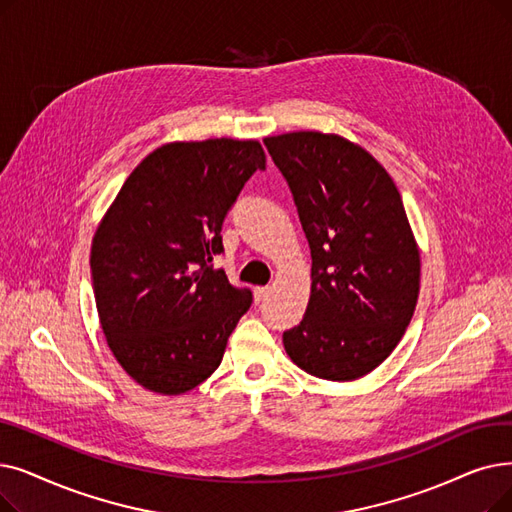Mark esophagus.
Here are the masks:
<instances>
[{
  "label": "esophagus",
  "mask_w": 512,
  "mask_h": 512,
  "mask_svg": "<svg viewBox=\"0 0 512 512\" xmlns=\"http://www.w3.org/2000/svg\"><path fill=\"white\" fill-rule=\"evenodd\" d=\"M253 295H255V301H257V303H261L265 297L270 295V286H257L255 291H253Z\"/></svg>",
  "instance_id": "1"
}]
</instances>
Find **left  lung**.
I'll return each mask as SVG.
<instances>
[{"mask_svg":"<svg viewBox=\"0 0 512 512\" xmlns=\"http://www.w3.org/2000/svg\"><path fill=\"white\" fill-rule=\"evenodd\" d=\"M263 144L291 186L311 249V293L282 335L301 370L355 381L402 341L420 291V251L387 169L337 133L293 131Z\"/></svg>","mask_w":512,"mask_h":512,"instance_id":"1","label":"left lung"}]
</instances>
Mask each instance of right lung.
Listing matches in <instances>:
<instances>
[{
    "instance_id": "add662e5",
    "label": "right lung",
    "mask_w": 512,
    "mask_h": 512,
    "mask_svg": "<svg viewBox=\"0 0 512 512\" xmlns=\"http://www.w3.org/2000/svg\"><path fill=\"white\" fill-rule=\"evenodd\" d=\"M265 169L257 140L169 142L129 173L92 240L100 326L133 381L180 395L207 381L251 307L213 257L244 182Z\"/></svg>"
}]
</instances>
